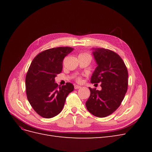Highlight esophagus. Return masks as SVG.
Instances as JSON below:
<instances>
[{
  "label": "esophagus",
  "mask_w": 152,
  "mask_h": 152,
  "mask_svg": "<svg viewBox=\"0 0 152 152\" xmlns=\"http://www.w3.org/2000/svg\"><path fill=\"white\" fill-rule=\"evenodd\" d=\"M74 87H75V89H80V88H81V86H78V85H75V86H74Z\"/></svg>",
  "instance_id": "1"
}]
</instances>
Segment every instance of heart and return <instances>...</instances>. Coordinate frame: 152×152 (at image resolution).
<instances>
[{"mask_svg":"<svg viewBox=\"0 0 152 152\" xmlns=\"http://www.w3.org/2000/svg\"><path fill=\"white\" fill-rule=\"evenodd\" d=\"M82 54H86V53H83V54H80V55H82ZM79 80H80V79H79Z\"/></svg>","mask_w":152,"mask_h":152,"instance_id":"obj_1","label":"heart"}]
</instances>
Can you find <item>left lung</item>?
Instances as JSON below:
<instances>
[{
    "instance_id": "left-lung-1",
    "label": "left lung",
    "mask_w": 152,
    "mask_h": 152,
    "mask_svg": "<svg viewBox=\"0 0 152 152\" xmlns=\"http://www.w3.org/2000/svg\"><path fill=\"white\" fill-rule=\"evenodd\" d=\"M97 67L91 78V83H102V90L89 87L91 94L86 103L87 110L98 117H105L119 107L127 90L128 72L118 54L111 50L93 48Z\"/></svg>"
}]
</instances>
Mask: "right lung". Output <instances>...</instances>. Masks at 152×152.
<instances>
[{"label":"right lung","instance_id":"add662e5","mask_svg":"<svg viewBox=\"0 0 152 152\" xmlns=\"http://www.w3.org/2000/svg\"><path fill=\"white\" fill-rule=\"evenodd\" d=\"M73 49L70 47L47 49L31 63L25 79L27 99L41 117L56 116L63 110L67 96L74 89L70 82L59 87L55 83V77L62 71L64 58Z\"/></svg>","mask_w":152,"mask_h":152}]
</instances>
